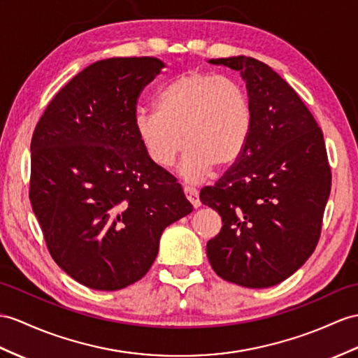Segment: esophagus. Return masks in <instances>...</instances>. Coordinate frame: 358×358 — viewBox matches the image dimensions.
Masks as SVG:
<instances>
[{
	"mask_svg": "<svg viewBox=\"0 0 358 358\" xmlns=\"http://www.w3.org/2000/svg\"><path fill=\"white\" fill-rule=\"evenodd\" d=\"M184 191H185V196H187V199L189 200V203L193 205L194 208H199V206H200L199 191H197L194 187H189V185H185V187H184Z\"/></svg>",
	"mask_w": 358,
	"mask_h": 358,
	"instance_id": "1",
	"label": "esophagus"
}]
</instances>
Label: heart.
<instances>
[{"instance_id":"obj_1","label":"heart","mask_w":358,"mask_h":358,"mask_svg":"<svg viewBox=\"0 0 358 358\" xmlns=\"http://www.w3.org/2000/svg\"><path fill=\"white\" fill-rule=\"evenodd\" d=\"M134 124L150 159L169 169L184 147L180 171L189 180L238 159L252 126L249 95L228 76L187 73L156 94L155 109H138Z\"/></svg>"}]
</instances>
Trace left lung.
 <instances>
[{
	"mask_svg": "<svg viewBox=\"0 0 358 358\" xmlns=\"http://www.w3.org/2000/svg\"><path fill=\"white\" fill-rule=\"evenodd\" d=\"M245 78L252 109L248 143L200 202L222 217L206 255L224 281L266 289L315 252L331 191L324 134L299 95L254 57L211 59Z\"/></svg>",
	"mask_w": 358,
	"mask_h": 358,
	"instance_id": "1",
	"label": "left lung"
}]
</instances>
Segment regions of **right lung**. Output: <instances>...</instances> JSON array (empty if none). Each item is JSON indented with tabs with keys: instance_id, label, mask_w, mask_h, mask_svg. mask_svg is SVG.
<instances>
[{
	"instance_id": "add662e5",
	"label": "right lung",
	"mask_w": 358,
	"mask_h": 358,
	"mask_svg": "<svg viewBox=\"0 0 358 358\" xmlns=\"http://www.w3.org/2000/svg\"><path fill=\"white\" fill-rule=\"evenodd\" d=\"M164 66L156 57L99 60L56 94L34 127V215L57 266L90 289L141 280L164 229L193 211L134 124L139 95Z\"/></svg>"
}]
</instances>
